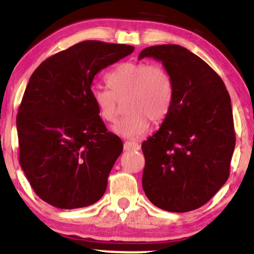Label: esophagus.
<instances>
[{
	"instance_id": "obj_1",
	"label": "esophagus",
	"mask_w": 254,
	"mask_h": 254,
	"mask_svg": "<svg viewBox=\"0 0 254 254\" xmlns=\"http://www.w3.org/2000/svg\"><path fill=\"white\" fill-rule=\"evenodd\" d=\"M140 148L139 144L136 141H124V150L125 151H138Z\"/></svg>"
}]
</instances>
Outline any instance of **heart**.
<instances>
[{
    "label": "heart",
    "mask_w": 254,
    "mask_h": 254,
    "mask_svg": "<svg viewBox=\"0 0 254 254\" xmlns=\"http://www.w3.org/2000/svg\"><path fill=\"white\" fill-rule=\"evenodd\" d=\"M110 89L92 88V99L99 116L107 123L116 122L121 102L127 115L114 127L122 137L137 138L148 129L150 120L159 123L167 117L173 102V80L160 64L127 62L107 75Z\"/></svg>",
    "instance_id": "heart-1"
}]
</instances>
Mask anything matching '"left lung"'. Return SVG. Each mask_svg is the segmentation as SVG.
<instances>
[{"label": "left lung", "instance_id": "8db88e82", "mask_svg": "<svg viewBox=\"0 0 254 254\" xmlns=\"http://www.w3.org/2000/svg\"><path fill=\"white\" fill-rule=\"evenodd\" d=\"M143 58L162 63L174 87L167 117L141 144L145 195L162 210H195L229 178L236 145L231 99L218 74L185 47L150 46Z\"/></svg>", "mask_w": 254, "mask_h": 254}]
</instances>
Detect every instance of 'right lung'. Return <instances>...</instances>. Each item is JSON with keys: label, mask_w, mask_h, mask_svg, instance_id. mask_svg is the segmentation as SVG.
<instances>
[{"label": "right lung", "mask_w": 254, "mask_h": 254, "mask_svg": "<svg viewBox=\"0 0 254 254\" xmlns=\"http://www.w3.org/2000/svg\"><path fill=\"white\" fill-rule=\"evenodd\" d=\"M133 50L86 40L47 58L30 77L16 120L19 164L46 203L83 208L103 196L123 143L99 116L92 83Z\"/></svg>", "instance_id": "add662e5"}]
</instances>
